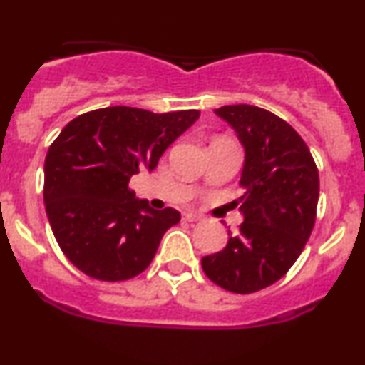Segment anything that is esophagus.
<instances>
[{
	"mask_svg": "<svg viewBox=\"0 0 365 365\" xmlns=\"http://www.w3.org/2000/svg\"><path fill=\"white\" fill-rule=\"evenodd\" d=\"M200 217H202V216L197 215V212H192V211L183 212V220H185V221H190V223H194V221H199Z\"/></svg>",
	"mask_w": 365,
	"mask_h": 365,
	"instance_id": "1",
	"label": "esophagus"
}]
</instances>
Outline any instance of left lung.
I'll return each mask as SVG.
<instances>
[{
  "label": "left lung",
  "instance_id": "left-lung-1",
  "mask_svg": "<svg viewBox=\"0 0 365 365\" xmlns=\"http://www.w3.org/2000/svg\"><path fill=\"white\" fill-rule=\"evenodd\" d=\"M237 132L245 161L237 204L240 232L223 250L202 257L212 283L254 293L287 274L311 237L319 199V173L311 150L287 121L262 108L232 104L215 110Z\"/></svg>",
  "mask_w": 365,
  "mask_h": 365
}]
</instances>
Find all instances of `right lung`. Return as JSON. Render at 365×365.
<instances>
[{"label": "right lung", "mask_w": 365, "mask_h": 365, "mask_svg": "<svg viewBox=\"0 0 365 365\" xmlns=\"http://www.w3.org/2000/svg\"><path fill=\"white\" fill-rule=\"evenodd\" d=\"M200 116L110 106L77 116L49 145L44 161L46 215L63 254L101 282L140 274L159 242L180 221L135 199L128 182L159 158Z\"/></svg>", "instance_id": "right-lung-1"}]
</instances>
